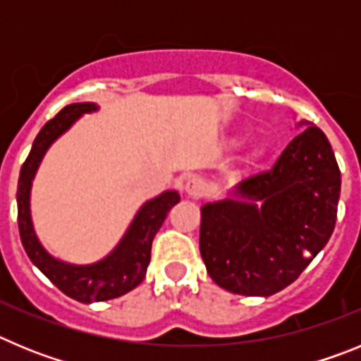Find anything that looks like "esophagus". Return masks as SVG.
Wrapping results in <instances>:
<instances>
[{
  "instance_id": "1",
  "label": "esophagus",
  "mask_w": 361,
  "mask_h": 361,
  "mask_svg": "<svg viewBox=\"0 0 361 361\" xmlns=\"http://www.w3.org/2000/svg\"><path fill=\"white\" fill-rule=\"evenodd\" d=\"M184 190H186L188 197H191V199H200L206 193V183L199 177H191L186 186H184Z\"/></svg>"
}]
</instances>
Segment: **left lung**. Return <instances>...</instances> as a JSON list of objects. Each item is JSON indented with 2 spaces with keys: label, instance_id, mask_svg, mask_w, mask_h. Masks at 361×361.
Returning <instances> with one entry per match:
<instances>
[{
  "label": "left lung",
  "instance_id": "obj_1",
  "mask_svg": "<svg viewBox=\"0 0 361 361\" xmlns=\"http://www.w3.org/2000/svg\"><path fill=\"white\" fill-rule=\"evenodd\" d=\"M273 168L237 184L235 199L200 208V255L216 286L271 296L295 282L336 224L340 168L329 141L307 121Z\"/></svg>",
  "mask_w": 361,
  "mask_h": 361
}]
</instances>
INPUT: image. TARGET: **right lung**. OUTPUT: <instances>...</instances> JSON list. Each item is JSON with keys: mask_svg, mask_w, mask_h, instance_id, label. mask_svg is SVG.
Returning a JSON list of instances; mask_svg holds the SVG:
<instances>
[{"mask_svg": "<svg viewBox=\"0 0 361 361\" xmlns=\"http://www.w3.org/2000/svg\"><path fill=\"white\" fill-rule=\"evenodd\" d=\"M97 110L94 103H73L63 108L54 119L44 124L32 145L27 161L21 166L18 183V226L32 264L43 273L59 291L70 298L90 304L117 298L135 289L145 280L152 257V242L164 222L166 215L180 200L177 191H164L155 199L142 204L130 228L116 250L108 257L88 266H72L61 262L44 251L37 240L30 216V188L39 162L57 137L63 135L82 114Z\"/></svg>", "mask_w": 361, "mask_h": 361, "instance_id": "add662e5", "label": "right lung"}]
</instances>
